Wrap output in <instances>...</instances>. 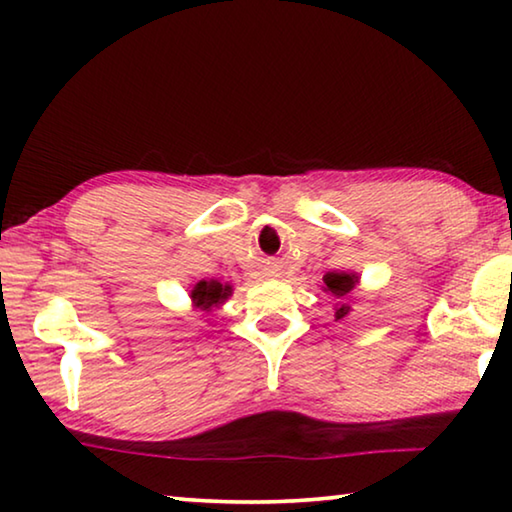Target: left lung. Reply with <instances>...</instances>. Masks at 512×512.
<instances>
[{
	"instance_id": "obj_1",
	"label": "left lung",
	"mask_w": 512,
	"mask_h": 512,
	"mask_svg": "<svg viewBox=\"0 0 512 512\" xmlns=\"http://www.w3.org/2000/svg\"><path fill=\"white\" fill-rule=\"evenodd\" d=\"M325 291L332 293V296L336 298H345L348 293L354 289V284H357V275H350V273H327L325 277ZM350 307H341L336 309V318H343L345 314H348Z\"/></svg>"
}]
</instances>
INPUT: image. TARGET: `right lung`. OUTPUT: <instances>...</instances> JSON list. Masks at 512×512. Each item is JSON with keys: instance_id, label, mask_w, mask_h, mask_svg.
Here are the masks:
<instances>
[{"instance_id": "right-lung-1", "label": "right lung", "mask_w": 512, "mask_h": 512, "mask_svg": "<svg viewBox=\"0 0 512 512\" xmlns=\"http://www.w3.org/2000/svg\"><path fill=\"white\" fill-rule=\"evenodd\" d=\"M230 291L232 289L228 287V284H221V282H216V280H212V282L201 280L194 287V291H192V300H194L196 307L212 309V307L219 305V302H223L225 298H228Z\"/></svg>"}]
</instances>
